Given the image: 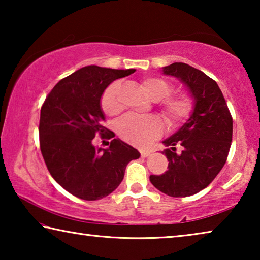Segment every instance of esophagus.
Listing matches in <instances>:
<instances>
[{"label": "esophagus", "instance_id": "esophagus-1", "mask_svg": "<svg viewBox=\"0 0 260 260\" xmlns=\"http://www.w3.org/2000/svg\"><path fill=\"white\" fill-rule=\"evenodd\" d=\"M140 153H141V157L146 158V157H148L149 155H150V151L147 150V149H141V150H140Z\"/></svg>", "mask_w": 260, "mask_h": 260}]
</instances>
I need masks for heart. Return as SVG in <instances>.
<instances>
[{"instance_id": "heart-1", "label": "heart", "mask_w": 260, "mask_h": 260, "mask_svg": "<svg viewBox=\"0 0 260 260\" xmlns=\"http://www.w3.org/2000/svg\"><path fill=\"white\" fill-rule=\"evenodd\" d=\"M141 88L149 99L160 101L172 93L173 87L161 78L148 77L141 80ZM120 86L118 82L109 85L101 99V108L108 116H116L121 111L118 94ZM193 109V101L189 95L171 96L160 104L161 116L170 125H177L187 119ZM117 132L122 140L134 146H146L161 134L162 125L156 117H139L128 114L118 122Z\"/></svg>"}]
</instances>
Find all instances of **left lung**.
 Here are the masks:
<instances>
[{
	"mask_svg": "<svg viewBox=\"0 0 260 260\" xmlns=\"http://www.w3.org/2000/svg\"><path fill=\"white\" fill-rule=\"evenodd\" d=\"M162 73L181 80L193 100L189 119L177 133L162 141L169 166L164 174L150 175L158 190L187 197L209 186L225 165L233 136V119L218 83L186 63L162 68ZM183 146L181 154L175 146Z\"/></svg>",
	"mask_w": 260,
	"mask_h": 260,
	"instance_id": "1",
	"label": "left lung"
}]
</instances>
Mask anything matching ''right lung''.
<instances>
[{"label": "right lung", "mask_w": 260, "mask_h": 260, "mask_svg": "<svg viewBox=\"0 0 260 260\" xmlns=\"http://www.w3.org/2000/svg\"><path fill=\"white\" fill-rule=\"evenodd\" d=\"M134 72L85 67L61 79L42 105L39 134L43 159L55 181L78 199L108 196L122 181L127 164L140 157L119 139H113L107 149L93 144L95 135L107 129L101 108L105 88Z\"/></svg>", "instance_id": "add662e5"}]
</instances>
